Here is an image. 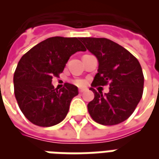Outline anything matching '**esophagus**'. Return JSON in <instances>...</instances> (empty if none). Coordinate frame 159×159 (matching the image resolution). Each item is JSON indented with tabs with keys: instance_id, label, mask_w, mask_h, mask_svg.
Returning <instances> with one entry per match:
<instances>
[{
	"instance_id": "esophagus-1",
	"label": "esophagus",
	"mask_w": 159,
	"mask_h": 159,
	"mask_svg": "<svg viewBox=\"0 0 159 159\" xmlns=\"http://www.w3.org/2000/svg\"><path fill=\"white\" fill-rule=\"evenodd\" d=\"M84 91H85V89H80L78 90V92H79L80 93H83V92H84Z\"/></svg>"
}]
</instances>
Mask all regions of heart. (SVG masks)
<instances>
[{"mask_svg": "<svg viewBox=\"0 0 159 159\" xmlns=\"http://www.w3.org/2000/svg\"><path fill=\"white\" fill-rule=\"evenodd\" d=\"M72 83L75 84V85H76V86L78 87H83L84 84H85V82L83 81V80L82 79H75L73 80Z\"/></svg>", "mask_w": 159, "mask_h": 159, "instance_id": "b5f03b06", "label": "heart"}]
</instances>
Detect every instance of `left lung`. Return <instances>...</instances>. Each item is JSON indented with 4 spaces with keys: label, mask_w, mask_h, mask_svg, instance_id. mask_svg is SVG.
Masks as SVG:
<instances>
[{
    "label": "left lung",
    "mask_w": 159,
    "mask_h": 159,
    "mask_svg": "<svg viewBox=\"0 0 159 159\" xmlns=\"http://www.w3.org/2000/svg\"><path fill=\"white\" fill-rule=\"evenodd\" d=\"M87 49L96 56L99 69L92 83L94 99L88 104L93 121L102 125H116L132 115L143 94L144 76L138 59L127 49L107 38L83 37ZM110 86L108 94L93 89Z\"/></svg>",
    "instance_id": "1"
}]
</instances>
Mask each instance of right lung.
Here are the masks:
<instances>
[{
	"mask_svg": "<svg viewBox=\"0 0 159 159\" xmlns=\"http://www.w3.org/2000/svg\"><path fill=\"white\" fill-rule=\"evenodd\" d=\"M80 40L50 37L33 47L19 60L13 76L14 94L23 114L33 124L53 126L66 117L78 89L67 83L58 89L51 83L53 76L63 72L70 56L86 51Z\"/></svg>",
	"mask_w": 159,
	"mask_h": 159,
	"instance_id": "right-lung-1",
	"label": "right lung"
}]
</instances>
